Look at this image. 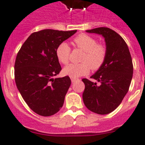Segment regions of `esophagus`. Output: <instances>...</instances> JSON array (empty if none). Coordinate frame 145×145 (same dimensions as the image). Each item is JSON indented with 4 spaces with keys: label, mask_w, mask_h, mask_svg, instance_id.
Listing matches in <instances>:
<instances>
[{
    "label": "esophagus",
    "mask_w": 145,
    "mask_h": 145,
    "mask_svg": "<svg viewBox=\"0 0 145 145\" xmlns=\"http://www.w3.org/2000/svg\"><path fill=\"white\" fill-rule=\"evenodd\" d=\"M71 82H76V80H78V79H76V78H74V77H71Z\"/></svg>",
    "instance_id": "34e87169"
}]
</instances>
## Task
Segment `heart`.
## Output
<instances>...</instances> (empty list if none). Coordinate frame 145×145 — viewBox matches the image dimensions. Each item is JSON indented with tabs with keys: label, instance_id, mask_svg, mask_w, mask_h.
Returning a JSON list of instances; mask_svg holds the SVG:
<instances>
[{
	"label": "heart",
	"instance_id": "1",
	"mask_svg": "<svg viewBox=\"0 0 145 145\" xmlns=\"http://www.w3.org/2000/svg\"><path fill=\"white\" fill-rule=\"evenodd\" d=\"M73 42L77 48L84 51V54L80 59L82 63H71L63 68V75L77 78L89 74L90 68L94 71L101 68L106 57V48L105 46L97 44L94 37L85 33L77 36ZM70 53V47L65 42L61 43L56 50L58 60L64 65L69 61Z\"/></svg>",
	"mask_w": 145,
	"mask_h": 145
}]
</instances>
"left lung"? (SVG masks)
<instances>
[{
  "mask_svg": "<svg viewBox=\"0 0 145 145\" xmlns=\"http://www.w3.org/2000/svg\"><path fill=\"white\" fill-rule=\"evenodd\" d=\"M105 38L106 57L101 68L91 76L99 82L83 79V101L88 109L107 114L118 107L127 94L133 75V64L127 45L117 32L106 27L86 31Z\"/></svg>",
  "mask_w": 145,
  "mask_h": 145,
  "instance_id": "1",
  "label": "left lung"
}]
</instances>
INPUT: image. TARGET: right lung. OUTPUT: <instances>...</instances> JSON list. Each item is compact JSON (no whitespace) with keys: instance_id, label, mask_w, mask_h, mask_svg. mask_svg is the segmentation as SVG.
Listing matches in <instances>:
<instances>
[{"instance_id":"right-lung-1","label":"right lung","mask_w":145,"mask_h":145,"mask_svg":"<svg viewBox=\"0 0 145 145\" xmlns=\"http://www.w3.org/2000/svg\"><path fill=\"white\" fill-rule=\"evenodd\" d=\"M76 31L34 32L18 53L14 66L16 86L25 103L39 115H54L63 106L71 79L68 76L54 78L61 70L56 50Z\"/></svg>"}]
</instances>
